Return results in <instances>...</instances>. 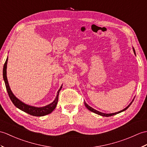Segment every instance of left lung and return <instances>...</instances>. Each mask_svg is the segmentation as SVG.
Masks as SVG:
<instances>
[{
  "label": "left lung",
  "mask_w": 147,
  "mask_h": 147,
  "mask_svg": "<svg viewBox=\"0 0 147 147\" xmlns=\"http://www.w3.org/2000/svg\"><path fill=\"white\" fill-rule=\"evenodd\" d=\"M133 50H134V54H135L136 55V53H135V49H134V47H133ZM135 97H134V98L133 99V100L131 101V102L130 103H129L127 107H126L125 108H124L123 110H121V111H118V112H116V113H102V112H100V111H98V110H94V108H93L92 107H91L90 106H89L88 105L86 102H84V105H85V107H86V108L87 109H88V110H89L90 111H92V112H93V113H96V114H97V115H100V116H102V117H111V116H113V115H117V114H118V113H121V112H123V111H125L126 110H127V109L129 108V106H130L131 105V103H133V101H134V99H135Z\"/></svg>",
  "instance_id": "obj_1"
}]
</instances>
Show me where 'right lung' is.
<instances>
[{
	"label": "right lung",
	"instance_id": "1",
	"mask_svg": "<svg viewBox=\"0 0 147 147\" xmlns=\"http://www.w3.org/2000/svg\"><path fill=\"white\" fill-rule=\"evenodd\" d=\"M7 61H8V57H7L5 64L4 65V67H3V78H4V81L5 82L7 91L9 98L11 100L13 104L15 105V107L19 108V110L24 111L30 115L35 116V117H42V116H45L48 114H50L51 113H52L53 111L56 107L57 101H58V96H59V91H61V88L63 87V84L61 85L59 90H58L56 98L54 99V100L51 103L42 107H34V106L27 105L24 103V102H22V101H20L19 99H18L14 94H13L12 91L11 90V88L9 86V82L7 80Z\"/></svg>",
	"mask_w": 147,
	"mask_h": 147
}]
</instances>
